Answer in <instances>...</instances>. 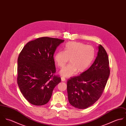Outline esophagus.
I'll list each match as a JSON object with an SVG mask.
<instances>
[{
  "mask_svg": "<svg viewBox=\"0 0 126 126\" xmlns=\"http://www.w3.org/2000/svg\"><path fill=\"white\" fill-rule=\"evenodd\" d=\"M61 79H62V81H65V80H66L65 78L64 77H61Z\"/></svg>",
  "mask_w": 126,
  "mask_h": 126,
  "instance_id": "34e87169",
  "label": "esophagus"
}]
</instances>
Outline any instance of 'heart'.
I'll return each instance as SVG.
<instances>
[{
  "label": "heart",
  "instance_id": "b5f03b06",
  "mask_svg": "<svg viewBox=\"0 0 126 126\" xmlns=\"http://www.w3.org/2000/svg\"><path fill=\"white\" fill-rule=\"evenodd\" d=\"M94 57V48L80 42H70L66 44L64 51H60L54 55V61L57 66L63 67L68 62L69 63L63 67L60 74L63 77H68L74 75L77 72L86 70L92 63Z\"/></svg>",
  "mask_w": 126,
  "mask_h": 126
}]
</instances>
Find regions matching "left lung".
<instances>
[{"label": "left lung", "mask_w": 126, "mask_h": 126, "mask_svg": "<svg viewBox=\"0 0 126 126\" xmlns=\"http://www.w3.org/2000/svg\"><path fill=\"white\" fill-rule=\"evenodd\" d=\"M95 60L90 68L67 81L68 98L75 108L84 109L93 105L101 96L110 73L109 61L104 48L100 45Z\"/></svg>", "instance_id": "left-lung-1"}]
</instances>
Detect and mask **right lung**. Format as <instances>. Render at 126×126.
Returning <instances> with one entry per match:
<instances>
[{"label":"right lung","mask_w":126,"mask_h":126,"mask_svg":"<svg viewBox=\"0 0 126 126\" xmlns=\"http://www.w3.org/2000/svg\"><path fill=\"white\" fill-rule=\"evenodd\" d=\"M64 40L43 37L28 42L18 56L17 83L25 98L41 106L50 100L61 79L56 72L54 52Z\"/></svg>","instance_id":"obj_1"}]
</instances>
